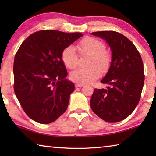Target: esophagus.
<instances>
[{
  "label": "esophagus",
  "mask_w": 156,
  "mask_h": 156,
  "mask_svg": "<svg viewBox=\"0 0 156 156\" xmlns=\"http://www.w3.org/2000/svg\"><path fill=\"white\" fill-rule=\"evenodd\" d=\"M76 87H81L84 86V84H80V83H76Z\"/></svg>",
  "instance_id": "34e87169"
}]
</instances>
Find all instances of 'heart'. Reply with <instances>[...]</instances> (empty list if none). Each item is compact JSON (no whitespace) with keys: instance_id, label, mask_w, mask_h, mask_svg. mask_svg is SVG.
<instances>
[{"instance_id":"1","label":"heart","mask_w":156,"mask_h":156,"mask_svg":"<svg viewBox=\"0 0 156 156\" xmlns=\"http://www.w3.org/2000/svg\"><path fill=\"white\" fill-rule=\"evenodd\" d=\"M78 51L83 55H89L88 67L78 68L70 73V79L76 83H91L98 78L101 72L109 70L112 61V54L105 49L103 42L93 37H86L77 44ZM61 58L67 68L72 69L76 67L78 56L75 47L67 46L63 49Z\"/></svg>"}]
</instances>
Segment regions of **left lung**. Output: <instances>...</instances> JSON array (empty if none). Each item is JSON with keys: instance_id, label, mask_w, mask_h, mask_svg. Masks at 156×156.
<instances>
[{"instance_id": "1", "label": "left lung", "mask_w": 156, "mask_h": 156, "mask_svg": "<svg viewBox=\"0 0 156 156\" xmlns=\"http://www.w3.org/2000/svg\"><path fill=\"white\" fill-rule=\"evenodd\" d=\"M91 34L106 40L112 49V61L101 80L109 87L94 89L91 108L106 122H120L133 112L140 99L144 82L142 58L133 43L122 34L114 31Z\"/></svg>"}]
</instances>
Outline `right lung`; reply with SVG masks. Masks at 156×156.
Masks as SVG:
<instances>
[{
	"label": "right lung",
	"mask_w": 156,
	"mask_h": 156,
	"mask_svg": "<svg viewBox=\"0 0 156 156\" xmlns=\"http://www.w3.org/2000/svg\"><path fill=\"white\" fill-rule=\"evenodd\" d=\"M82 36L41 30L31 34L18 49L14 62V92L31 119L49 124L67 109L75 87L65 79L67 72L61 54Z\"/></svg>",
	"instance_id": "add662e5"
}]
</instances>
